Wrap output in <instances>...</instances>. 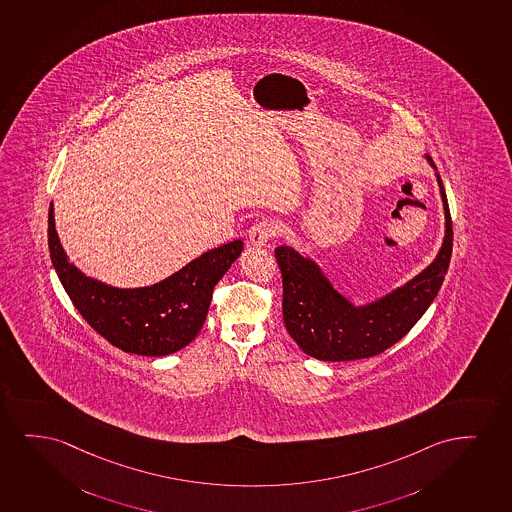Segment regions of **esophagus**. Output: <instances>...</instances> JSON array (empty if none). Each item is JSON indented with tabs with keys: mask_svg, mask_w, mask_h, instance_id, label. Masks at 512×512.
<instances>
[{
	"mask_svg": "<svg viewBox=\"0 0 512 512\" xmlns=\"http://www.w3.org/2000/svg\"><path fill=\"white\" fill-rule=\"evenodd\" d=\"M278 234V226L274 224L273 220L262 219L253 224L248 231V238L252 241V245L264 246L269 239H273Z\"/></svg>",
	"mask_w": 512,
	"mask_h": 512,
	"instance_id": "34e87169",
	"label": "esophagus"
}]
</instances>
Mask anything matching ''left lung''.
Instances as JSON below:
<instances>
[{
  "label": "left lung",
  "mask_w": 512,
  "mask_h": 512,
  "mask_svg": "<svg viewBox=\"0 0 512 512\" xmlns=\"http://www.w3.org/2000/svg\"><path fill=\"white\" fill-rule=\"evenodd\" d=\"M438 182L446 217L438 257L417 278L370 306H352L333 290L314 262L290 246L274 250L283 279L286 332L311 358L351 361L377 356L403 339L431 306L450 266L453 246L452 217L439 175Z\"/></svg>",
  "instance_id": "left-lung-1"
}]
</instances>
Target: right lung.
<instances>
[{
  "instance_id": "right-lung-1",
  "label": "right lung",
  "mask_w": 512,
  "mask_h": 512,
  "mask_svg": "<svg viewBox=\"0 0 512 512\" xmlns=\"http://www.w3.org/2000/svg\"><path fill=\"white\" fill-rule=\"evenodd\" d=\"M48 248L60 283L83 319L121 351L166 356L191 344L205 323L213 288L243 250L234 239L146 288H113L87 278L67 260L48 210Z\"/></svg>"
}]
</instances>
